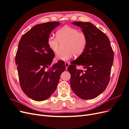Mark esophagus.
<instances>
[{
  "instance_id": "34e87169",
  "label": "esophagus",
  "mask_w": 129,
  "mask_h": 129,
  "mask_svg": "<svg viewBox=\"0 0 129 129\" xmlns=\"http://www.w3.org/2000/svg\"><path fill=\"white\" fill-rule=\"evenodd\" d=\"M69 66V63L68 62H65V66H66V68L67 69V68L68 67V66Z\"/></svg>"
}]
</instances>
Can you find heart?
I'll return each mask as SVG.
<instances>
[{
  "instance_id": "1",
  "label": "heart",
  "mask_w": 129,
  "mask_h": 129,
  "mask_svg": "<svg viewBox=\"0 0 129 129\" xmlns=\"http://www.w3.org/2000/svg\"><path fill=\"white\" fill-rule=\"evenodd\" d=\"M88 44L87 34L75 27L64 26L56 32V38L49 36L47 39L48 47L54 53L59 51L60 45H63V51L57 54L58 60L68 61L75 55H81Z\"/></svg>"
}]
</instances>
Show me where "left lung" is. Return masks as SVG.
<instances>
[{"label":"left lung","mask_w":129,"mask_h":129,"mask_svg":"<svg viewBox=\"0 0 129 129\" xmlns=\"http://www.w3.org/2000/svg\"><path fill=\"white\" fill-rule=\"evenodd\" d=\"M87 34L88 44L83 53L73 61L67 69L71 74V86L83 100L94 99L106 89L110 81L114 51L108 37L90 22H73ZM77 65L83 70H77Z\"/></svg>","instance_id":"1"}]
</instances>
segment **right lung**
Returning <instances> with one entry per match:
<instances>
[{"mask_svg": "<svg viewBox=\"0 0 129 129\" xmlns=\"http://www.w3.org/2000/svg\"><path fill=\"white\" fill-rule=\"evenodd\" d=\"M59 25L55 21L37 25L23 35L19 42L15 64L20 87L33 100L49 98L66 69L64 62L60 60L51 65L55 54L47 45L50 32Z\"/></svg>", "mask_w": 129, "mask_h": 129, "instance_id": "1", "label": "right lung"}]
</instances>
